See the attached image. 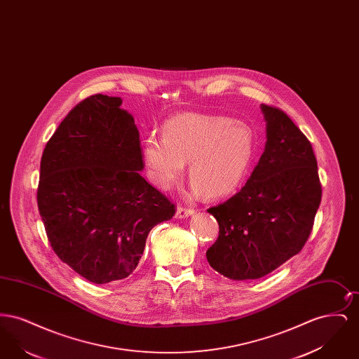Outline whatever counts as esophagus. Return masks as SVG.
I'll return each instance as SVG.
<instances>
[{"instance_id":"1","label":"esophagus","mask_w":359,"mask_h":359,"mask_svg":"<svg viewBox=\"0 0 359 359\" xmlns=\"http://www.w3.org/2000/svg\"><path fill=\"white\" fill-rule=\"evenodd\" d=\"M194 214H195V210H194V208H187V207L179 205V207L176 208L175 217H176L177 219H184V218H188V217H191V215H194Z\"/></svg>"}]
</instances>
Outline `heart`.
I'll use <instances>...</instances> for the list:
<instances>
[{
  "label": "heart",
  "instance_id": "1",
  "mask_svg": "<svg viewBox=\"0 0 359 359\" xmlns=\"http://www.w3.org/2000/svg\"><path fill=\"white\" fill-rule=\"evenodd\" d=\"M255 154L249 126L224 116L180 114L163 126V137L144 138L147 175L160 189H171L189 161L188 194L221 198L233 194L246 177Z\"/></svg>",
  "mask_w": 359,
  "mask_h": 359
}]
</instances>
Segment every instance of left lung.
<instances>
[{
	"label": "left lung",
	"mask_w": 359,
	"mask_h": 359,
	"mask_svg": "<svg viewBox=\"0 0 359 359\" xmlns=\"http://www.w3.org/2000/svg\"><path fill=\"white\" fill-rule=\"evenodd\" d=\"M266 142L238 194L207 211L219 237L205 257L231 280H256L297 255L312 230L322 187L311 142L290 117L261 103Z\"/></svg>",
	"instance_id": "obj_1"
}]
</instances>
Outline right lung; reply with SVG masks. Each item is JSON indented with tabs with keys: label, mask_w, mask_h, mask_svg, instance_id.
Here are the masks:
<instances>
[{
	"label": "right lung",
	"mask_w": 359,
	"mask_h": 359,
	"mask_svg": "<svg viewBox=\"0 0 359 359\" xmlns=\"http://www.w3.org/2000/svg\"><path fill=\"white\" fill-rule=\"evenodd\" d=\"M121 104L102 94L76 104L40 163L37 205L52 249L94 284L133 273L149 231L175 214L140 173L138 129Z\"/></svg>",
	"instance_id": "add662e5"
}]
</instances>
